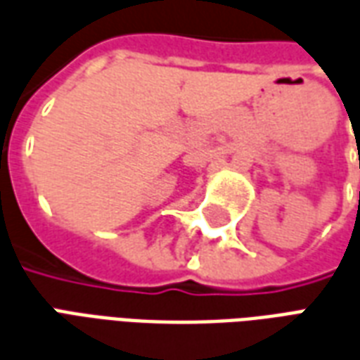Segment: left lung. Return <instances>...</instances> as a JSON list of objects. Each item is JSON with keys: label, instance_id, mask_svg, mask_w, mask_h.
<instances>
[{"label": "left lung", "instance_id": "8db88e82", "mask_svg": "<svg viewBox=\"0 0 360 360\" xmlns=\"http://www.w3.org/2000/svg\"><path fill=\"white\" fill-rule=\"evenodd\" d=\"M359 200H360V191H359Z\"/></svg>", "mask_w": 360, "mask_h": 360}]
</instances>
